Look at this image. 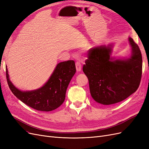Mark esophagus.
Wrapping results in <instances>:
<instances>
[{
	"mask_svg": "<svg viewBox=\"0 0 149 149\" xmlns=\"http://www.w3.org/2000/svg\"><path fill=\"white\" fill-rule=\"evenodd\" d=\"M76 68L77 71H78V72L81 71V64L79 61H76Z\"/></svg>",
	"mask_w": 149,
	"mask_h": 149,
	"instance_id": "obj_1",
	"label": "esophagus"
}]
</instances>
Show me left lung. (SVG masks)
Returning <instances> with one entry per match:
<instances>
[{
    "mask_svg": "<svg viewBox=\"0 0 149 149\" xmlns=\"http://www.w3.org/2000/svg\"><path fill=\"white\" fill-rule=\"evenodd\" d=\"M131 55L128 58L111 57L113 44L89 49L83 72L89 80L91 95L102 105L115 104L126 99L139 88L142 76L141 50L128 38Z\"/></svg>",
    "mask_w": 149,
    "mask_h": 149,
    "instance_id": "left-lung-1",
    "label": "left lung"
}]
</instances>
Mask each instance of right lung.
Segmentation results:
<instances>
[{
    "mask_svg": "<svg viewBox=\"0 0 149 149\" xmlns=\"http://www.w3.org/2000/svg\"><path fill=\"white\" fill-rule=\"evenodd\" d=\"M6 67L7 80L10 90L17 99L28 106L39 111H50L63 103L66 91L76 73L74 60L62 61L56 66L46 83L39 89L23 91L15 87L10 80Z\"/></svg>",
    "mask_w": 149,
    "mask_h": 149,
    "instance_id": "add662e5",
    "label": "right lung"
}]
</instances>
